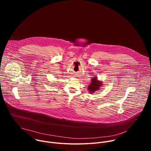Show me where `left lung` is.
<instances>
[{
    "label": "left lung",
    "mask_w": 151,
    "mask_h": 151,
    "mask_svg": "<svg viewBox=\"0 0 151 151\" xmlns=\"http://www.w3.org/2000/svg\"><path fill=\"white\" fill-rule=\"evenodd\" d=\"M102 83L101 81L98 80L97 77L94 76L91 79V83L88 87V90L89 93L92 94L98 90H100V87H101Z\"/></svg>",
    "instance_id": "left-lung-1"
}]
</instances>
